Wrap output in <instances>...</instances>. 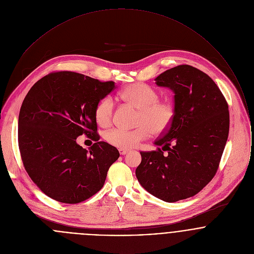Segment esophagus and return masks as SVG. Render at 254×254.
<instances>
[{"label":"esophagus","instance_id":"1","mask_svg":"<svg viewBox=\"0 0 254 254\" xmlns=\"http://www.w3.org/2000/svg\"><path fill=\"white\" fill-rule=\"evenodd\" d=\"M128 152V149H123V148H119V153L121 155H125Z\"/></svg>","mask_w":254,"mask_h":254}]
</instances>
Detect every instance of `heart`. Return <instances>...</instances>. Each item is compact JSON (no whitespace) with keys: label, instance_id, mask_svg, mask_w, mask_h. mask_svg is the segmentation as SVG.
I'll list each match as a JSON object with an SVG mask.
<instances>
[{"label":"heart","instance_id":"obj_1","mask_svg":"<svg viewBox=\"0 0 254 254\" xmlns=\"http://www.w3.org/2000/svg\"><path fill=\"white\" fill-rule=\"evenodd\" d=\"M119 97L126 104L138 109L133 130L114 128L106 134L109 145L118 148H132L147 139L151 133L160 135L171 126L176 109L168 100H159L158 93L145 83H134L125 87ZM114 104L111 98L101 100L95 109V118L99 125L108 127L112 122Z\"/></svg>","mask_w":254,"mask_h":254}]
</instances>
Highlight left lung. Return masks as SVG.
Here are the masks:
<instances>
[{
  "mask_svg": "<svg viewBox=\"0 0 254 254\" xmlns=\"http://www.w3.org/2000/svg\"><path fill=\"white\" fill-rule=\"evenodd\" d=\"M154 80L173 91L176 115L154 142L157 149L141 151L136 176L149 193L175 202L193 196L215 176L229 135V107L215 82L190 65Z\"/></svg>",
  "mask_w": 254,
  "mask_h": 254,
  "instance_id": "1",
  "label": "left lung"
}]
</instances>
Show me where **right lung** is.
I'll return each instance as SVG.
<instances>
[{
	"label": "right lung",
	"mask_w": 254,
	"mask_h": 254,
	"mask_svg": "<svg viewBox=\"0 0 254 254\" xmlns=\"http://www.w3.org/2000/svg\"><path fill=\"white\" fill-rule=\"evenodd\" d=\"M115 89L114 82H101L71 72H52L32 86L18 117V146L26 172L51 198L79 203L104 186L119 151L99 142L95 109ZM85 133L95 141L89 150L75 143Z\"/></svg>",
	"instance_id": "obj_1"
}]
</instances>
